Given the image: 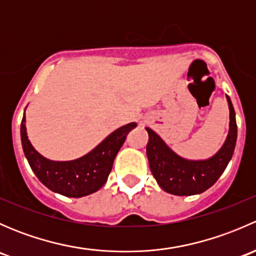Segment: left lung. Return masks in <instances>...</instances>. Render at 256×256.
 <instances>
[{
    "mask_svg": "<svg viewBox=\"0 0 256 256\" xmlns=\"http://www.w3.org/2000/svg\"><path fill=\"white\" fill-rule=\"evenodd\" d=\"M226 102L230 120L229 132L226 142L210 158L198 161L183 158L172 151L154 131L146 128L148 132L146 154L150 170L160 187L167 193L174 196L200 194L210 188L226 168L233 156L238 135L236 112L228 95Z\"/></svg>",
    "mask_w": 256,
    "mask_h": 256,
    "instance_id": "left-lung-1",
    "label": "left lung"
}]
</instances>
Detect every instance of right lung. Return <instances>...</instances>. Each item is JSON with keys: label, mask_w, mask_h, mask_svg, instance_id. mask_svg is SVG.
<instances>
[{"label": "right lung", "mask_w": 256, "mask_h": 256, "mask_svg": "<svg viewBox=\"0 0 256 256\" xmlns=\"http://www.w3.org/2000/svg\"><path fill=\"white\" fill-rule=\"evenodd\" d=\"M134 128L136 122L121 126L89 154L73 161H52L36 151L28 140L26 116L20 122V140L30 168L46 187L66 197L80 198L96 192L105 184L114 160Z\"/></svg>", "instance_id": "right-lung-1"}]
</instances>
